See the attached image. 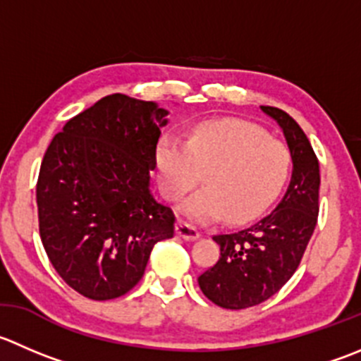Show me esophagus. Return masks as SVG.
Masks as SVG:
<instances>
[{
	"mask_svg": "<svg viewBox=\"0 0 361 361\" xmlns=\"http://www.w3.org/2000/svg\"><path fill=\"white\" fill-rule=\"evenodd\" d=\"M176 234L180 238H183V240H197V238L201 236V233H199L194 226H190V224L187 222L176 224Z\"/></svg>",
	"mask_w": 361,
	"mask_h": 361,
	"instance_id": "1",
	"label": "esophagus"
}]
</instances>
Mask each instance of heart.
I'll use <instances>...</instances> for the list:
<instances>
[{"instance_id":"b5f03b06","label":"heart","mask_w":361,"mask_h":361,"mask_svg":"<svg viewBox=\"0 0 361 361\" xmlns=\"http://www.w3.org/2000/svg\"><path fill=\"white\" fill-rule=\"evenodd\" d=\"M155 162L167 201H180L204 171L206 187L181 206L190 220L206 224L227 213L231 222H248L282 190L291 171V153L255 125L224 118L195 123L187 141L164 134Z\"/></svg>"}]
</instances>
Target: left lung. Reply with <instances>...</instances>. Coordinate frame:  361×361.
<instances>
[{
  "instance_id": "1",
  "label": "left lung",
  "mask_w": 361,
  "mask_h": 361,
  "mask_svg": "<svg viewBox=\"0 0 361 361\" xmlns=\"http://www.w3.org/2000/svg\"><path fill=\"white\" fill-rule=\"evenodd\" d=\"M261 109L284 132L293 176L282 201L264 219L247 229L213 236L220 257L197 281L206 298L222 309H248L281 291L300 266L319 215V160L305 132L286 111Z\"/></svg>"
}]
</instances>
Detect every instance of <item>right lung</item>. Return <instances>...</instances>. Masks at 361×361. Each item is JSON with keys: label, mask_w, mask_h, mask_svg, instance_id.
<instances>
[{"label": "right lung", "mask_w": 361, "mask_h": 361, "mask_svg": "<svg viewBox=\"0 0 361 361\" xmlns=\"http://www.w3.org/2000/svg\"><path fill=\"white\" fill-rule=\"evenodd\" d=\"M167 111L121 93L66 121L37 181L38 229L59 277L90 300H113L145 275L157 241L174 236L173 209L149 192Z\"/></svg>", "instance_id": "1"}]
</instances>
